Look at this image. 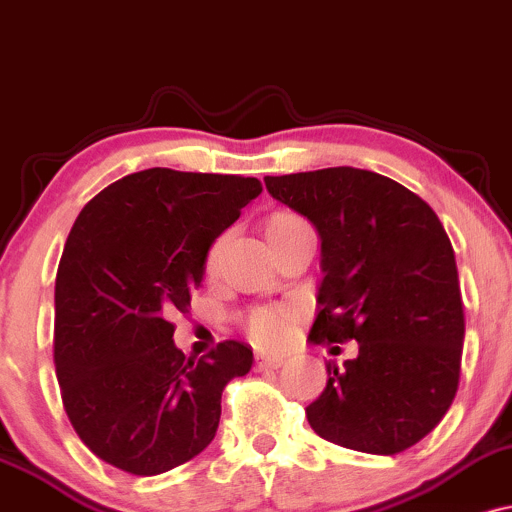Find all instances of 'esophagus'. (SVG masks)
<instances>
[{
    "label": "esophagus",
    "instance_id": "1",
    "mask_svg": "<svg viewBox=\"0 0 512 512\" xmlns=\"http://www.w3.org/2000/svg\"><path fill=\"white\" fill-rule=\"evenodd\" d=\"M254 364H256L258 371H263V369H280L282 359L280 357H270V354H256Z\"/></svg>",
    "mask_w": 512,
    "mask_h": 512
}]
</instances>
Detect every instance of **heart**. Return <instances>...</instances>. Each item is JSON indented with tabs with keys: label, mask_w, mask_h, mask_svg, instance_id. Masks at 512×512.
Here are the masks:
<instances>
[{
	"label": "heart",
	"mask_w": 512,
	"mask_h": 512,
	"mask_svg": "<svg viewBox=\"0 0 512 512\" xmlns=\"http://www.w3.org/2000/svg\"><path fill=\"white\" fill-rule=\"evenodd\" d=\"M263 232H266L268 244L273 246L275 251L280 249L282 244L290 242V239L311 230L299 215L290 213V210H275V213H270L266 218ZM222 246H225V237H218L208 246L206 258H203V270H206L208 275L215 273V268H218ZM297 316V311L285 309V306H258V309H251L249 314L244 316V330L254 345L263 347V350H280V347H285L287 340H290L292 323L297 321Z\"/></svg>",
	"instance_id": "b5f03b06"
}]
</instances>
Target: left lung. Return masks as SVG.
<instances>
[{
    "instance_id": "left-lung-1",
    "label": "left lung",
    "mask_w": 512,
    "mask_h": 512,
    "mask_svg": "<svg viewBox=\"0 0 512 512\" xmlns=\"http://www.w3.org/2000/svg\"><path fill=\"white\" fill-rule=\"evenodd\" d=\"M266 189L321 234L326 275L309 340L359 342L342 369L326 364V388L306 407L311 429L359 453L412 448L460 383L465 314L441 220L410 189L357 167L266 177Z\"/></svg>"
}]
</instances>
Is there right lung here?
<instances>
[{
  "instance_id": "1",
  "label": "right lung",
  "mask_w": 512,
  "mask_h": 512,
  "mask_svg": "<svg viewBox=\"0 0 512 512\" xmlns=\"http://www.w3.org/2000/svg\"><path fill=\"white\" fill-rule=\"evenodd\" d=\"M261 191L256 177L153 167L78 213L54 282V369L78 438L117 470L153 477L196 458L222 390L249 374L237 340L184 357L170 316L189 314L208 246Z\"/></svg>"
}]
</instances>
